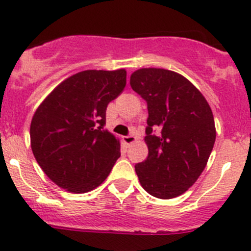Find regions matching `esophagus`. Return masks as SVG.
I'll return each instance as SVG.
<instances>
[{"label": "esophagus", "instance_id": "obj_1", "mask_svg": "<svg viewBox=\"0 0 251 251\" xmlns=\"http://www.w3.org/2000/svg\"><path fill=\"white\" fill-rule=\"evenodd\" d=\"M136 136H135V135H128V136H124L123 137V141H124V144L125 145H131V144H133V142L136 141Z\"/></svg>", "mask_w": 251, "mask_h": 251}]
</instances>
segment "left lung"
<instances>
[{
  "mask_svg": "<svg viewBox=\"0 0 251 251\" xmlns=\"http://www.w3.org/2000/svg\"><path fill=\"white\" fill-rule=\"evenodd\" d=\"M130 85L149 110V156L135 166L140 183L161 200L181 196L198 179L214 146L212 109L188 79L172 70L142 68L131 74Z\"/></svg>",
  "mask_w": 251,
  "mask_h": 251,
  "instance_id": "left-lung-1",
  "label": "left lung"
}]
</instances>
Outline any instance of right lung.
<instances>
[{"instance_id":"right-lung-1","label":"right lung","mask_w":251,"mask_h":251,"mask_svg":"<svg viewBox=\"0 0 251 251\" xmlns=\"http://www.w3.org/2000/svg\"><path fill=\"white\" fill-rule=\"evenodd\" d=\"M126 70H84L43 100L30 123V147L48 178L72 193L102 183L120 157V141L105 130L106 107L123 93Z\"/></svg>"}]
</instances>
